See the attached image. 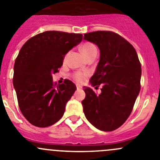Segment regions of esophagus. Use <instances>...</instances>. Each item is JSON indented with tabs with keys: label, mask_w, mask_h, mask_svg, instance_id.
<instances>
[{
	"label": "esophagus",
	"mask_w": 160,
	"mask_h": 160,
	"mask_svg": "<svg viewBox=\"0 0 160 160\" xmlns=\"http://www.w3.org/2000/svg\"><path fill=\"white\" fill-rule=\"evenodd\" d=\"M77 89H82V86L80 84H77Z\"/></svg>",
	"instance_id": "obj_1"
}]
</instances>
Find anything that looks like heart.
I'll return each instance as SVG.
<instances>
[{"label": "heart", "instance_id": "heart-1", "mask_svg": "<svg viewBox=\"0 0 160 160\" xmlns=\"http://www.w3.org/2000/svg\"><path fill=\"white\" fill-rule=\"evenodd\" d=\"M80 50L85 58L88 57L89 55L92 54V53H94V52H97L96 47H95L92 43H90V42H85L83 43V44H82L80 47ZM86 76H87L86 73L80 72H78L74 73L72 77L77 82H78V83H82V82L84 81L85 77H86Z\"/></svg>", "mask_w": 160, "mask_h": 160}]
</instances>
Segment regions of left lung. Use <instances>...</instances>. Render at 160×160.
<instances>
[{
  "instance_id": "obj_1",
  "label": "left lung",
  "mask_w": 160,
  "mask_h": 160,
  "mask_svg": "<svg viewBox=\"0 0 160 160\" xmlns=\"http://www.w3.org/2000/svg\"><path fill=\"white\" fill-rule=\"evenodd\" d=\"M83 39L99 49V62L90 83L92 87L102 86L99 95L84 87L83 113L96 129L115 130L130 115L141 90V65L138 56L129 42L112 31L87 33Z\"/></svg>"
}]
</instances>
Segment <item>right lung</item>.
Listing matches in <instances>:
<instances>
[{
  "label": "right lung",
  "instance_id": "obj_1",
  "mask_svg": "<svg viewBox=\"0 0 160 160\" xmlns=\"http://www.w3.org/2000/svg\"><path fill=\"white\" fill-rule=\"evenodd\" d=\"M81 34L49 31L25 42L14 65L13 86L25 118L37 127H48L62 118L77 90L70 80L53 84L52 75L65 54L82 41Z\"/></svg>",
  "mask_w": 160,
  "mask_h": 160
}]
</instances>
